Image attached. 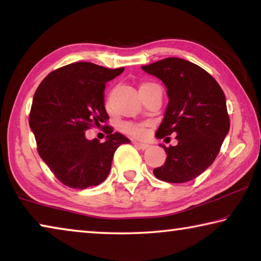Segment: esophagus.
I'll list each match as a JSON object with an SVG mask.
<instances>
[{"label": "esophagus", "instance_id": "obj_1", "mask_svg": "<svg viewBox=\"0 0 261 261\" xmlns=\"http://www.w3.org/2000/svg\"><path fill=\"white\" fill-rule=\"evenodd\" d=\"M134 145H135V147L139 148V149H146V148H148V145L147 144H141V143H137V141H135Z\"/></svg>", "mask_w": 261, "mask_h": 261}]
</instances>
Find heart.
Returning <instances> with one entry per match:
<instances>
[{"label":"heart","instance_id":"obj_1","mask_svg":"<svg viewBox=\"0 0 261 261\" xmlns=\"http://www.w3.org/2000/svg\"><path fill=\"white\" fill-rule=\"evenodd\" d=\"M153 85L151 83H144L141 84L139 87V92H141L144 88ZM106 107L109 108V100L106 101ZM121 130L126 135H130L131 137L137 139H143L147 136V124L145 123H135V122H125L121 125Z\"/></svg>","mask_w":261,"mask_h":261}]
</instances>
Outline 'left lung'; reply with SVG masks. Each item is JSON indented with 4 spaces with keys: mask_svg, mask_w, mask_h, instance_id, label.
<instances>
[{
    "mask_svg": "<svg viewBox=\"0 0 261 261\" xmlns=\"http://www.w3.org/2000/svg\"><path fill=\"white\" fill-rule=\"evenodd\" d=\"M141 69L161 79L169 98L155 136L178 134L176 146L161 145L167 159L153 174L165 182H189L214 162L229 132L226 96L218 82L192 62L168 57Z\"/></svg>",
    "mask_w": 261,
    "mask_h": 261,
    "instance_id": "obj_1",
    "label": "left lung"
}]
</instances>
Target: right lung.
<instances>
[{"label":"right lung","mask_w":261,"mask_h":261,"mask_svg":"<svg viewBox=\"0 0 261 261\" xmlns=\"http://www.w3.org/2000/svg\"><path fill=\"white\" fill-rule=\"evenodd\" d=\"M124 71L90 62H76L51 71L35 91L30 112L40 158L61 183L86 189L102 183L112 168L114 153L130 140L103 125L105 143L87 141L85 131L109 120L105 109L106 83Z\"/></svg>","instance_id":"obj_1"}]
</instances>
